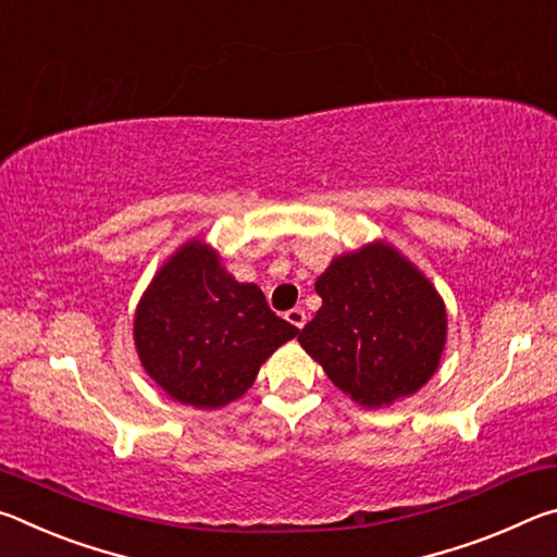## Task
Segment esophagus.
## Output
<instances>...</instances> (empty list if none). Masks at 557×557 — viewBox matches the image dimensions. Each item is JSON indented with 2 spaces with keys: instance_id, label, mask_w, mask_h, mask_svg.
<instances>
[{
  "instance_id": "34e87169",
  "label": "esophagus",
  "mask_w": 557,
  "mask_h": 557,
  "mask_svg": "<svg viewBox=\"0 0 557 557\" xmlns=\"http://www.w3.org/2000/svg\"><path fill=\"white\" fill-rule=\"evenodd\" d=\"M285 319H287V322H289L292 326L301 329V326L307 324V312H305V309H301V307H292L289 312L285 314Z\"/></svg>"
}]
</instances>
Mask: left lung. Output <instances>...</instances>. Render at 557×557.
<instances>
[{
	"mask_svg": "<svg viewBox=\"0 0 557 557\" xmlns=\"http://www.w3.org/2000/svg\"><path fill=\"white\" fill-rule=\"evenodd\" d=\"M314 289L322 307L297 342L354 403L388 408L437 373L445 299L395 245L371 240L336 256Z\"/></svg>",
	"mask_w": 557,
	"mask_h": 557,
	"instance_id": "1",
	"label": "left lung"
}]
</instances>
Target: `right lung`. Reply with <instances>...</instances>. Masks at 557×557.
I'll return each mask as SVG.
<instances>
[{"instance_id":"right-lung-1","label":"right lung","mask_w":557,"mask_h":557,"mask_svg":"<svg viewBox=\"0 0 557 557\" xmlns=\"http://www.w3.org/2000/svg\"><path fill=\"white\" fill-rule=\"evenodd\" d=\"M297 332L272 312L258 285L235 280L199 235L154 272L132 319L149 379L199 410H219L248 393L260 366Z\"/></svg>"}]
</instances>
